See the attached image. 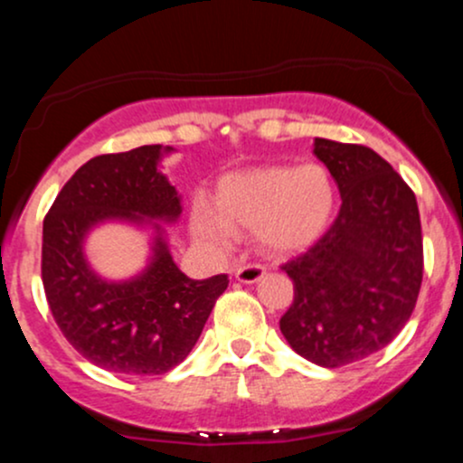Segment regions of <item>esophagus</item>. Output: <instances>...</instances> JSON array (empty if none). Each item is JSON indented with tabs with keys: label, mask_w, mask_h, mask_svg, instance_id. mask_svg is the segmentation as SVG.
Wrapping results in <instances>:
<instances>
[{
	"label": "esophagus",
	"mask_w": 463,
	"mask_h": 463,
	"mask_svg": "<svg viewBox=\"0 0 463 463\" xmlns=\"http://www.w3.org/2000/svg\"><path fill=\"white\" fill-rule=\"evenodd\" d=\"M265 276V268L261 263H248V265H239L235 269V279L239 283H257Z\"/></svg>",
	"instance_id": "34e87169"
}]
</instances>
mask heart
<instances>
[{"instance_id":"heart-1","label":"heart","mask_w":463,"mask_h":463,"mask_svg":"<svg viewBox=\"0 0 463 463\" xmlns=\"http://www.w3.org/2000/svg\"><path fill=\"white\" fill-rule=\"evenodd\" d=\"M335 211V183L322 165L252 167L228 174L213 194V209L200 206L191 226L211 246L231 243L232 232H257L269 252H296L326 231Z\"/></svg>"}]
</instances>
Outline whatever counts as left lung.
Wrapping results in <instances>:
<instances>
[{
	"label": "left lung",
	"instance_id": "obj_1",
	"mask_svg": "<svg viewBox=\"0 0 463 463\" xmlns=\"http://www.w3.org/2000/svg\"><path fill=\"white\" fill-rule=\"evenodd\" d=\"M342 194L333 226L283 268L294 302L280 317L289 346L322 368L379 353L401 333L422 285V228L409 184L357 143L313 147Z\"/></svg>",
	"mask_w": 463,
	"mask_h": 463
}]
</instances>
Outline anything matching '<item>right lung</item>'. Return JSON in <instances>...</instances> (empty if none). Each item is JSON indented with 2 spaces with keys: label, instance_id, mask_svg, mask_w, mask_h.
<instances>
[{
  "label": "right lung",
  "instance_id": "right-lung-1",
  "mask_svg": "<svg viewBox=\"0 0 463 463\" xmlns=\"http://www.w3.org/2000/svg\"><path fill=\"white\" fill-rule=\"evenodd\" d=\"M172 147L102 154L67 180L43 220L41 276L52 316L67 342L99 368L130 376L165 374L198 342L228 276L194 280L169 254L159 222H176V187L158 172ZM155 231L151 265L130 281H106L83 257L88 231L104 221Z\"/></svg>",
  "mask_w": 463,
  "mask_h": 463
}]
</instances>
